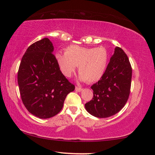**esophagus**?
I'll use <instances>...</instances> for the list:
<instances>
[{
  "mask_svg": "<svg viewBox=\"0 0 155 155\" xmlns=\"http://www.w3.org/2000/svg\"><path fill=\"white\" fill-rule=\"evenodd\" d=\"M75 90L77 91V92H81V91L83 90V88L80 87H76Z\"/></svg>",
  "mask_w": 155,
  "mask_h": 155,
  "instance_id": "esophagus-1",
  "label": "esophagus"
}]
</instances>
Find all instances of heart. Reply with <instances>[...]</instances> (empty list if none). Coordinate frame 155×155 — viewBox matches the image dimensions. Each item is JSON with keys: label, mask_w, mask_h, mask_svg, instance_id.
<instances>
[{"label": "heart", "mask_w": 155, "mask_h": 155, "mask_svg": "<svg viewBox=\"0 0 155 155\" xmlns=\"http://www.w3.org/2000/svg\"><path fill=\"white\" fill-rule=\"evenodd\" d=\"M108 52L104 47L85 48L72 45L65 48V54L58 52L55 58L59 70L64 77L70 78L77 66L80 79L94 83L104 76L108 63Z\"/></svg>", "instance_id": "1"}]
</instances>
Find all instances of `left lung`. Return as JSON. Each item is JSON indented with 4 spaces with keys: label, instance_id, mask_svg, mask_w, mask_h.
Here are the masks:
<instances>
[{
    "label": "left lung",
    "instance_id": "left-lung-1",
    "mask_svg": "<svg viewBox=\"0 0 155 155\" xmlns=\"http://www.w3.org/2000/svg\"><path fill=\"white\" fill-rule=\"evenodd\" d=\"M132 67L128 57L117 47L104 74L91 86L93 98L85 104V109L98 118H107L119 112L128 99L130 92Z\"/></svg>",
    "mask_w": 155,
    "mask_h": 155
}]
</instances>
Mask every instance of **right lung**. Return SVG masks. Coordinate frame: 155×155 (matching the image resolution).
<instances>
[{"mask_svg": "<svg viewBox=\"0 0 155 155\" xmlns=\"http://www.w3.org/2000/svg\"><path fill=\"white\" fill-rule=\"evenodd\" d=\"M53 51L49 38L36 41L27 49L18 68L22 101L29 112L40 119L57 114L67 95L75 89L61 73Z\"/></svg>", "mask_w": 155, "mask_h": 155, "instance_id": "right-lung-1", "label": "right lung"}]
</instances>
